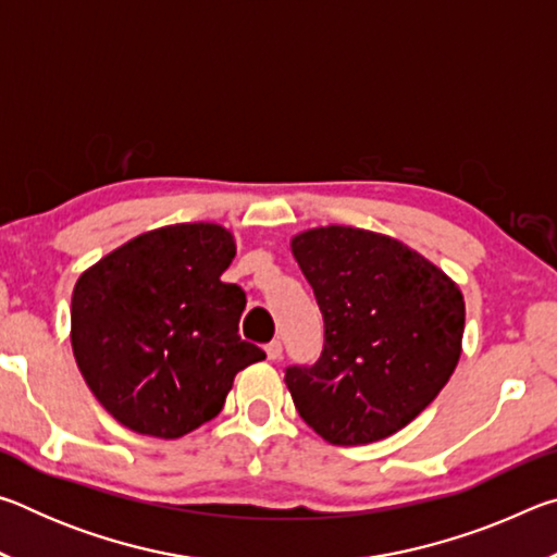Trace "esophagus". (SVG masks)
<instances>
[{"instance_id": "obj_1", "label": "esophagus", "mask_w": 557, "mask_h": 557, "mask_svg": "<svg viewBox=\"0 0 557 557\" xmlns=\"http://www.w3.org/2000/svg\"><path fill=\"white\" fill-rule=\"evenodd\" d=\"M265 354H268L270 361H280V358H282V344L280 342H270L265 346Z\"/></svg>"}]
</instances>
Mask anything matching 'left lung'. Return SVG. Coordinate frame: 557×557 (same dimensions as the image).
I'll return each mask as SVG.
<instances>
[{
    "label": "left lung",
    "mask_w": 557,
    "mask_h": 557,
    "mask_svg": "<svg viewBox=\"0 0 557 557\" xmlns=\"http://www.w3.org/2000/svg\"><path fill=\"white\" fill-rule=\"evenodd\" d=\"M289 248L324 317L319 361L285 373L299 418L338 447L395 435L457 369L459 285L410 245L351 225L301 231Z\"/></svg>",
    "instance_id": "1"
}]
</instances>
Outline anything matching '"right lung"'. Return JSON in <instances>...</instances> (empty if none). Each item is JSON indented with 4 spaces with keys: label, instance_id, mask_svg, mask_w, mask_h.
<instances>
[{
    "label": "right lung",
    "instance_id": "add662e5",
    "mask_svg": "<svg viewBox=\"0 0 557 557\" xmlns=\"http://www.w3.org/2000/svg\"><path fill=\"white\" fill-rule=\"evenodd\" d=\"M233 258L228 228L176 223L81 272L71 297L73 356L120 425L184 437L223 410L235 373L265 358L238 336L245 292L221 280Z\"/></svg>",
    "mask_w": 557,
    "mask_h": 557
}]
</instances>
